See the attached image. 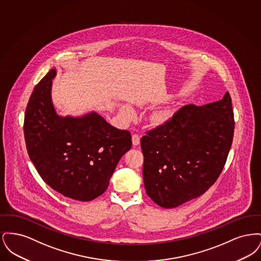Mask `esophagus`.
<instances>
[{"label": "esophagus", "mask_w": 261, "mask_h": 261, "mask_svg": "<svg viewBox=\"0 0 261 261\" xmlns=\"http://www.w3.org/2000/svg\"><path fill=\"white\" fill-rule=\"evenodd\" d=\"M132 144L133 146H138L140 144V137L137 134H133L132 135Z\"/></svg>", "instance_id": "34e87169"}]
</instances>
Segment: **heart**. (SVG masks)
Segmentation results:
<instances>
[{
  "instance_id": "b5f03b06",
  "label": "heart",
  "mask_w": 261,
  "mask_h": 261,
  "mask_svg": "<svg viewBox=\"0 0 261 261\" xmlns=\"http://www.w3.org/2000/svg\"><path fill=\"white\" fill-rule=\"evenodd\" d=\"M120 114L125 120H132L135 117L136 113L131 106L124 103V105H121L120 107Z\"/></svg>"
}]
</instances>
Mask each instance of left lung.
<instances>
[{"label": "left lung", "instance_id": "left-lung-1", "mask_svg": "<svg viewBox=\"0 0 261 261\" xmlns=\"http://www.w3.org/2000/svg\"><path fill=\"white\" fill-rule=\"evenodd\" d=\"M232 99L188 105L141 139L147 195L164 208L197 199L223 169L234 135Z\"/></svg>", "mask_w": 261, "mask_h": 261}]
</instances>
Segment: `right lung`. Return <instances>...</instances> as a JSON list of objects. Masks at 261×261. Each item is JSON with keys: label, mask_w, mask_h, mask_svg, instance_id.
<instances>
[{"label": "right lung", "mask_w": 261, "mask_h": 261, "mask_svg": "<svg viewBox=\"0 0 261 261\" xmlns=\"http://www.w3.org/2000/svg\"><path fill=\"white\" fill-rule=\"evenodd\" d=\"M56 75L51 68L27 103L26 149L47 185L64 197L89 201L108 189L117 163L131 149V134L108 123L98 112L60 115L51 99Z\"/></svg>", "instance_id": "obj_1"}]
</instances>
